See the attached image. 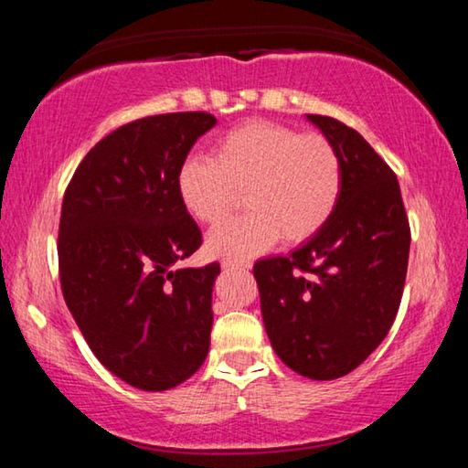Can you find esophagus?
<instances>
[{"label":"esophagus","instance_id":"34e87169","mask_svg":"<svg viewBox=\"0 0 468 468\" xmlns=\"http://www.w3.org/2000/svg\"><path fill=\"white\" fill-rule=\"evenodd\" d=\"M223 268H251V262H250V260L223 258Z\"/></svg>","mask_w":468,"mask_h":468}]
</instances>
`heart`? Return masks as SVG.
Instances as JSON below:
<instances>
[{
    "instance_id": "1",
    "label": "heart",
    "mask_w": 468,
    "mask_h": 468,
    "mask_svg": "<svg viewBox=\"0 0 468 468\" xmlns=\"http://www.w3.org/2000/svg\"><path fill=\"white\" fill-rule=\"evenodd\" d=\"M181 204L197 223L215 227L239 194L248 212L217 229L208 250L245 258L281 239L301 243L326 227L343 194V163L320 133L272 122H248L215 144V161L189 156L177 173Z\"/></svg>"
}]
</instances>
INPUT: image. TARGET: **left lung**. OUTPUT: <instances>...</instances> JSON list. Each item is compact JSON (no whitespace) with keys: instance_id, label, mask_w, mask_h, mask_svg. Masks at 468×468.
<instances>
[{"instance_id":"8db88e82","label":"left lung","mask_w":468,"mask_h":468,"mask_svg":"<svg viewBox=\"0 0 468 468\" xmlns=\"http://www.w3.org/2000/svg\"><path fill=\"white\" fill-rule=\"evenodd\" d=\"M340 154L343 194L322 231L253 264L268 338L297 374L336 379L386 338L405 289L410 227L394 171L359 132L307 115Z\"/></svg>"}]
</instances>
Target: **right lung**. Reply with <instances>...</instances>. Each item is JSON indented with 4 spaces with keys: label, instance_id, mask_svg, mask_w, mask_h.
<instances>
[{
    "label": "right lung",
    "instance_id": "right-lung-1",
    "mask_svg": "<svg viewBox=\"0 0 468 468\" xmlns=\"http://www.w3.org/2000/svg\"><path fill=\"white\" fill-rule=\"evenodd\" d=\"M215 123L206 111L125 123L90 148L63 194V299L94 357L140 390L176 388L208 355L220 266H171L202 245L177 173Z\"/></svg>",
    "mask_w": 468,
    "mask_h": 468
}]
</instances>
